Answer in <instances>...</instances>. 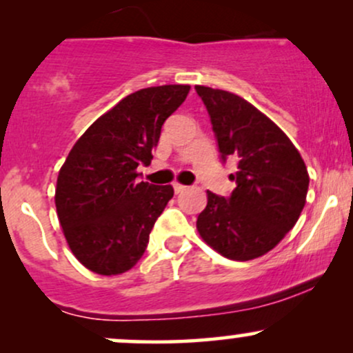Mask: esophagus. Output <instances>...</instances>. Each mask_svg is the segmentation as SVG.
I'll use <instances>...</instances> for the list:
<instances>
[{"instance_id":"esophagus-1","label":"esophagus","mask_w":353,"mask_h":353,"mask_svg":"<svg viewBox=\"0 0 353 353\" xmlns=\"http://www.w3.org/2000/svg\"><path fill=\"white\" fill-rule=\"evenodd\" d=\"M172 188H174V192H176V194H181V192H184V190H185V185L179 184V182H174Z\"/></svg>"}]
</instances>
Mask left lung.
<instances>
[{
    "mask_svg": "<svg viewBox=\"0 0 353 353\" xmlns=\"http://www.w3.org/2000/svg\"><path fill=\"white\" fill-rule=\"evenodd\" d=\"M208 109L221 159H237L236 189L225 199L208 190L197 230L230 261H250L272 250L299 221L309 172L301 152L277 124L241 96L196 86Z\"/></svg>",
    "mask_w": 353,
    "mask_h": 353,
    "instance_id": "left-lung-1",
    "label": "left lung"
}]
</instances>
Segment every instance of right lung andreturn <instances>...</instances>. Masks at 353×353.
Listing matches in <instances>:
<instances>
[{"instance_id": "1", "label": "right lung", "mask_w": 353, "mask_h": 353, "mask_svg": "<svg viewBox=\"0 0 353 353\" xmlns=\"http://www.w3.org/2000/svg\"><path fill=\"white\" fill-rule=\"evenodd\" d=\"M190 86L145 88L121 99L88 128L68 154L56 184V210L71 252L101 275L129 270L143 257L172 185L137 181L164 121Z\"/></svg>"}]
</instances>
